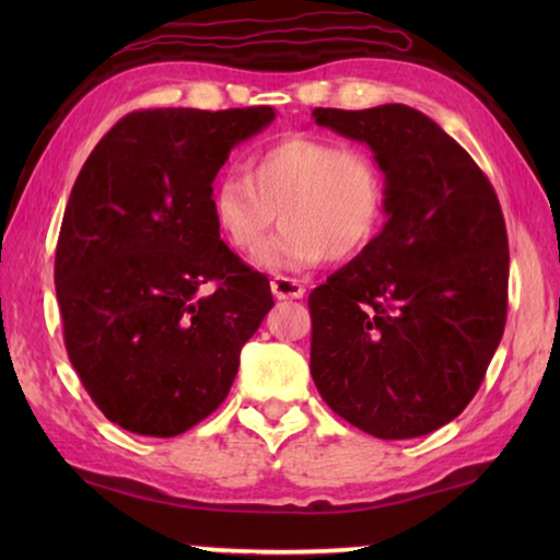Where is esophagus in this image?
<instances>
[{"label":"esophagus","instance_id":"34e87169","mask_svg":"<svg viewBox=\"0 0 560 560\" xmlns=\"http://www.w3.org/2000/svg\"><path fill=\"white\" fill-rule=\"evenodd\" d=\"M271 293H273V299L289 301V299H303V293H306V289H303L296 279L273 277L271 279Z\"/></svg>","mask_w":560,"mask_h":560}]
</instances>
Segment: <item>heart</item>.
I'll list each match as a JSON object with an SVG mask.
<instances>
[{
    "label": "heart",
    "instance_id": "heart-1",
    "mask_svg": "<svg viewBox=\"0 0 560 560\" xmlns=\"http://www.w3.org/2000/svg\"><path fill=\"white\" fill-rule=\"evenodd\" d=\"M210 207L217 232L236 252L257 249L279 214L281 232L254 254V267L296 273L324 259L355 257L373 242L385 210V175L365 150L289 136L254 155L246 177L217 179Z\"/></svg>",
    "mask_w": 560,
    "mask_h": 560
}]
</instances>
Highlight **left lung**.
I'll return each mask as SVG.
<instances>
[{
	"label": "left lung",
	"instance_id": "left-lung-1",
	"mask_svg": "<svg viewBox=\"0 0 560 560\" xmlns=\"http://www.w3.org/2000/svg\"><path fill=\"white\" fill-rule=\"evenodd\" d=\"M314 118L373 150L387 222L311 291V375L353 428L422 438L469 405L504 336V214L479 165L424 113L387 103Z\"/></svg>",
	"mask_w": 560,
	"mask_h": 560
}]
</instances>
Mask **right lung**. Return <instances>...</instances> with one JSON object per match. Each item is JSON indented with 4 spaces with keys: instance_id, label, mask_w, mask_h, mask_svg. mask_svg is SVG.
I'll return each mask as SVG.
<instances>
[{
    "instance_id": "obj_1",
    "label": "right lung",
    "mask_w": 560,
    "mask_h": 560,
    "mask_svg": "<svg viewBox=\"0 0 560 560\" xmlns=\"http://www.w3.org/2000/svg\"><path fill=\"white\" fill-rule=\"evenodd\" d=\"M273 118L269 106L128 113L75 177L54 264L63 343L122 430L175 438L212 415L273 306L210 207L232 148Z\"/></svg>"
}]
</instances>
